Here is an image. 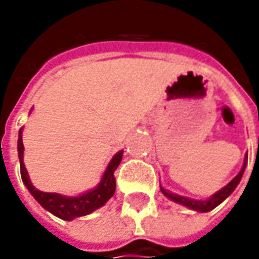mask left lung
<instances>
[{
  "instance_id": "left-lung-1",
  "label": "left lung",
  "mask_w": 259,
  "mask_h": 259,
  "mask_svg": "<svg viewBox=\"0 0 259 259\" xmlns=\"http://www.w3.org/2000/svg\"><path fill=\"white\" fill-rule=\"evenodd\" d=\"M246 161H248V155H245L244 165H242L241 171L236 174L234 179H232L229 183L226 184L225 187H222L219 192H216L214 194H212L210 197H207L206 200H196V199H190V197L179 196V194L171 193V192L165 190L164 187H161V193L164 194L165 197H168L170 200H173V202H176V203L183 204V206L189 207V209H192V210H196V212H202V213H203V212H209V210L214 209L218 204L222 203V202H224L228 196H231V194H232V192H234L235 189H236V186L239 184L241 179H242V176H244L245 167H246Z\"/></svg>"
}]
</instances>
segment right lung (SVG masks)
I'll return each mask as SVG.
<instances>
[{"label": "right lung", "instance_id": "1", "mask_svg": "<svg viewBox=\"0 0 259 259\" xmlns=\"http://www.w3.org/2000/svg\"><path fill=\"white\" fill-rule=\"evenodd\" d=\"M18 158H20V171H21V179L25 187L28 189V192L34 197L38 203L45 207L46 210H49L50 213H53L57 218L63 219V221H72L75 218L86 216V214L92 213L94 210L102 207L115 193V177L114 173L116 167L119 165L122 160V150L118 151L112 157V160L109 161V164L105 170L104 176L101 179L99 184L88 190L85 193L79 194V196H63L59 193H46L40 192L38 189H35L28 173L25 170L24 165V145H23V128H20L18 133Z\"/></svg>", "mask_w": 259, "mask_h": 259}]
</instances>
